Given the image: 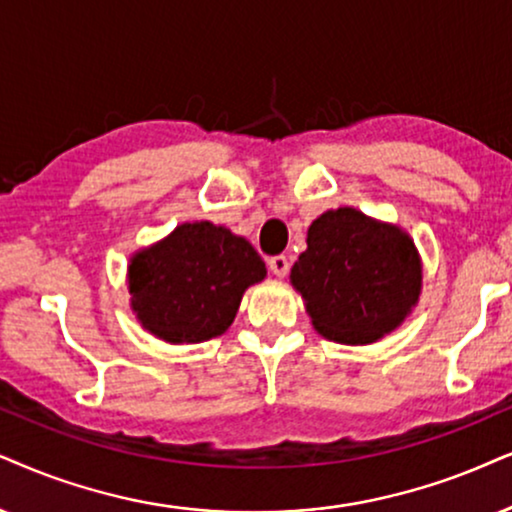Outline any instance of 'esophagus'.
<instances>
[{
  "instance_id": "esophagus-1",
  "label": "esophagus",
  "mask_w": 512,
  "mask_h": 512,
  "mask_svg": "<svg viewBox=\"0 0 512 512\" xmlns=\"http://www.w3.org/2000/svg\"><path fill=\"white\" fill-rule=\"evenodd\" d=\"M269 269H271V274H274V276L283 278V276L288 274V269H290L288 257H286V255H276V257H271V260H269Z\"/></svg>"
}]
</instances>
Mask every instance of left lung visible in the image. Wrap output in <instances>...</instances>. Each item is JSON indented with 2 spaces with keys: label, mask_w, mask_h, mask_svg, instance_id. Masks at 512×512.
Returning <instances> with one entry per match:
<instances>
[{
  "label": "left lung",
  "mask_w": 512,
  "mask_h": 512,
  "mask_svg": "<svg viewBox=\"0 0 512 512\" xmlns=\"http://www.w3.org/2000/svg\"><path fill=\"white\" fill-rule=\"evenodd\" d=\"M290 283L323 338L371 345L418 304L423 264L413 238L397 224L338 208L309 226L307 250L290 269Z\"/></svg>",
  "instance_id": "8db88e82"
}]
</instances>
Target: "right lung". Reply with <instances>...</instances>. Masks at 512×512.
Wrapping results in <instances>:
<instances>
[{
  "instance_id": "add662e5",
  "label": "right lung",
  "mask_w": 512,
  "mask_h": 512,
  "mask_svg": "<svg viewBox=\"0 0 512 512\" xmlns=\"http://www.w3.org/2000/svg\"><path fill=\"white\" fill-rule=\"evenodd\" d=\"M264 276L262 257L243 236L212 222H186L134 252L127 267L129 304L155 338L193 345L222 335L245 290Z\"/></svg>"
}]
</instances>
